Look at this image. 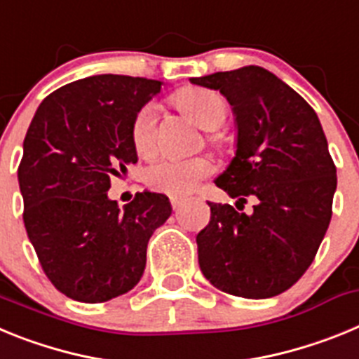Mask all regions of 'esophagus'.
Listing matches in <instances>:
<instances>
[{"label": "esophagus", "instance_id": "34e87169", "mask_svg": "<svg viewBox=\"0 0 359 359\" xmlns=\"http://www.w3.org/2000/svg\"><path fill=\"white\" fill-rule=\"evenodd\" d=\"M183 203H185V199H183V198H177V196H170V205H172L174 210H177V208L182 207Z\"/></svg>", "mask_w": 359, "mask_h": 359}]
</instances>
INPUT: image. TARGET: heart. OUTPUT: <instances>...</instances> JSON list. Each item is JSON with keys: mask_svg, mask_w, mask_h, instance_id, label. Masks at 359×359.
I'll return each mask as SVG.
<instances>
[{"mask_svg": "<svg viewBox=\"0 0 359 359\" xmlns=\"http://www.w3.org/2000/svg\"><path fill=\"white\" fill-rule=\"evenodd\" d=\"M174 104L203 129H217L228 115V104L221 93L207 88H187L174 95ZM131 140L140 156H152L158 149V106L149 102L138 109L131 123ZM214 172L208 156L161 158L145 172L152 190L169 196H185L201 180Z\"/></svg>", "mask_w": 359, "mask_h": 359, "instance_id": "obj_1", "label": "heart"}]
</instances>
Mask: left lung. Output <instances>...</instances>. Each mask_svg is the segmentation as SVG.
Masks as SVG:
<instances>
[{
	"mask_svg": "<svg viewBox=\"0 0 359 359\" xmlns=\"http://www.w3.org/2000/svg\"><path fill=\"white\" fill-rule=\"evenodd\" d=\"M233 107L237 152L215 180L237 208L207 201L210 223L196 237L203 275L244 298H269L306 273L332 215L336 165L315 109L259 66L190 79ZM255 198L254 214L239 204Z\"/></svg>",
	"mask_w": 359,
	"mask_h": 359,
	"instance_id": "8db88e82",
	"label": "left lung"
}]
</instances>
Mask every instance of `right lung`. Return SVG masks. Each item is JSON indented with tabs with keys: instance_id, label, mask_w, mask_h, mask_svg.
<instances>
[{
	"instance_id": "1",
	"label": "right lung",
	"mask_w": 359,
	"mask_h": 359,
	"mask_svg": "<svg viewBox=\"0 0 359 359\" xmlns=\"http://www.w3.org/2000/svg\"><path fill=\"white\" fill-rule=\"evenodd\" d=\"M160 86L129 75L81 79L44 98L25 136L18 180L28 239L55 290L77 302L133 290L152 231L172 212L154 192H138L122 212L107 198L111 180L138 161L133 118Z\"/></svg>"
}]
</instances>
